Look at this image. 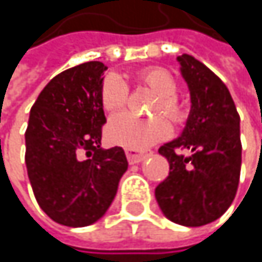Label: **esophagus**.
<instances>
[{"instance_id":"34e87169","label":"esophagus","mask_w":262,"mask_h":262,"mask_svg":"<svg viewBox=\"0 0 262 262\" xmlns=\"http://www.w3.org/2000/svg\"><path fill=\"white\" fill-rule=\"evenodd\" d=\"M126 156H127V161L130 164H138V162L144 161L148 155L147 153H138V151H133V150H126Z\"/></svg>"}]
</instances>
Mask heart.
<instances>
[{"mask_svg":"<svg viewBox=\"0 0 262 262\" xmlns=\"http://www.w3.org/2000/svg\"><path fill=\"white\" fill-rule=\"evenodd\" d=\"M138 80L158 95L151 114H165L171 123L182 124L186 120V109L178 100L179 89L176 77L165 68L151 67L139 71ZM127 101V86L121 77L111 74L101 86V104L107 112H117ZM171 132L168 121L162 117L138 120L129 114L115 115L106 126V139L112 145L127 150H145L159 141H164Z\"/></svg>","mask_w":262,"mask_h":262,"instance_id":"heart-1","label":"heart"}]
</instances>
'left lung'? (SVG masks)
I'll use <instances>...</instances> for the list:
<instances>
[{
  "mask_svg": "<svg viewBox=\"0 0 262 262\" xmlns=\"http://www.w3.org/2000/svg\"><path fill=\"white\" fill-rule=\"evenodd\" d=\"M191 95L182 135L159 148L170 173L156 189L164 215L182 226L220 219L234 202L241 170L239 115L226 84L189 54L178 57ZM189 149L191 157L177 153Z\"/></svg>",
  "mask_w": 262,
  "mask_h": 262,
  "instance_id": "left-lung-1",
  "label": "left lung"
}]
</instances>
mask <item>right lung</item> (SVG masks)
<instances>
[{"label":"right lung","mask_w":262,"mask_h":262,"mask_svg":"<svg viewBox=\"0 0 262 262\" xmlns=\"http://www.w3.org/2000/svg\"><path fill=\"white\" fill-rule=\"evenodd\" d=\"M101 62L65 70L42 89L26 130V165L34 197L56 223L83 228L100 220L115 199L127 158L103 150Z\"/></svg>","instance_id":"obj_1"}]
</instances>
